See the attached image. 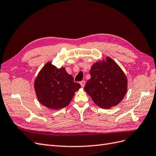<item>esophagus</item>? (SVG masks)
Masks as SVG:
<instances>
[{"instance_id":"esophagus-1","label":"esophagus","mask_w":156,"mask_h":156,"mask_svg":"<svg viewBox=\"0 0 156 156\" xmlns=\"http://www.w3.org/2000/svg\"><path fill=\"white\" fill-rule=\"evenodd\" d=\"M79 83H80V84H81V87H84V85H85V81H82L80 82Z\"/></svg>"}]
</instances>
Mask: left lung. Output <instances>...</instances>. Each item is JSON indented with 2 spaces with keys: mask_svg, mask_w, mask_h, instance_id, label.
Instances as JSON below:
<instances>
[{
  "mask_svg": "<svg viewBox=\"0 0 156 156\" xmlns=\"http://www.w3.org/2000/svg\"><path fill=\"white\" fill-rule=\"evenodd\" d=\"M91 78L84 90L93 101L102 108L117 105L127 92V79L123 71L110 57L92 65Z\"/></svg>",
  "mask_w": 156,
  "mask_h": 156,
  "instance_id": "8db88e82",
  "label": "left lung"
}]
</instances>
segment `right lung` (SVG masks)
Instances as JSON below:
<instances>
[{
    "instance_id": "obj_1",
    "label": "right lung",
    "mask_w": 156,
    "mask_h": 156,
    "mask_svg": "<svg viewBox=\"0 0 156 156\" xmlns=\"http://www.w3.org/2000/svg\"><path fill=\"white\" fill-rule=\"evenodd\" d=\"M81 88L74 82L64 68H57L48 62L41 69L34 81L36 96L41 104L58 110L69 104L75 92Z\"/></svg>"
}]
</instances>
